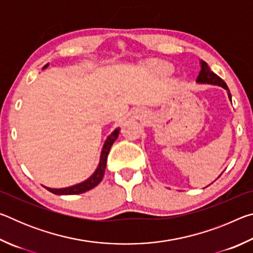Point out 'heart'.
Returning <instances> with one entry per match:
<instances>
[{"mask_svg": "<svg viewBox=\"0 0 253 253\" xmlns=\"http://www.w3.org/2000/svg\"><path fill=\"white\" fill-rule=\"evenodd\" d=\"M157 69L162 72H168L169 71V67L165 63H160V65H157Z\"/></svg>", "mask_w": 253, "mask_h": 253, "instance_id": "b5f03b06", "label": "heart"}]
</instances>
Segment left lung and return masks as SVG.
I'll return each instance as SVG.
<instances>
[{"instance_id":"8db88e82","label":"left lung","mask_w":253,"mask_h":253,"mask_svg":"<svg viewBox=\"0 0 253 253\" xmlns=\"http://www.w3.org/2000/svg\"><path fill=\"white\" fill-rule=\"evenodd\" d=\"M201 71H200V75L198 77V79L196 81L201 84H217V85H221V87H223L224 89L229 91V88L226 84L224 83L223 79H221L219 76L214 74V72L210 69V67L208 66V63L205 61H201ZM229 95V99L231 100V93L228 92Z\"/></svg>"}]
</instances>
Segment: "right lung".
<instances>
[{"instance_id":"add662e5","label":"right lung","mask_w":253,"mask_h":253,"mask_svg":"<svg viewBox=\"0 0 253 253\" xmlns=\"http://www.w3.org/2000/svg\"><path fill=\"white\" fill-rule=\"evenodd\" d=\"M46 66H48V65H45L44 68ZM118 134H119V129L117 128L116 130H114L108 137H107L106 142L104 144V147H102V151H101L99 165H98V168L95 170V173H93L88 179H85L84 182L80 183V184H77V185L66 187V188H50V187H45V186L44 187L53 194H57V195H72V194L84 193V192H87L89 190H91V188H93L95 186H97L98 184L101 182L102 177H104L105 169H106V165H107V156H108L109 151H110L111 146H113L114 142L117 139Z\"/></svg>"}]
</instances>
